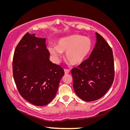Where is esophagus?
Listing matches in <instances>:
<instances>
[{"instance_id":"esophagus-1","label":"esophagus","mask_w":130,"mask_h":130,"mask_svg":"<svg viewBox=\"0 0 130 130\" xmlns=\"http://www.w3.org/2000/svg\"><path fill=\"white\" fill-rule=\"evenodd\" d=\"M64 73H65L66 74H68V73H69V72H70V70H69V69H64Z\"/></svg>"}]
</instances>
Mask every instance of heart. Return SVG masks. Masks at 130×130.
<instances>
[{"label":"heart","mask_w":130,"mask_h":130,"mask_svg":"<svg viewBox=\"0 0 130 130\" xmlns=\"http://www.w3.org/2000/svg\"><path fill=\"white\" fill-rule=\"evenodd\" d=\"M92 46L89 38L75 35L61 39L56 46H50L49 50L50 54L57 58L61 53H66V60L72 65H78L88 56Z\"/></svg>","instance_id":"heart-1"}]
</instances>
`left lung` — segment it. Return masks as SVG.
<instances>
[{"instance_id":"obj_1","label":"left lung","mask_w":130,"mask_h":130,"mask_svg":"<svg viewBox=\"0 0 130 130\" xmlns=\"http://www.w3.org/2000/svg\"><path fill=\"white\" fill-rule=\"evenodd\" d=\"M96 44L89 57L71 71L74 91L85 101L103 96L115 78L112 48L100 34L96 32Z\"/></svg>"}]
</instances>
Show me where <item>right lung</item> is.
I'll list each match as a JSON object with an SVG mask.
<instances>
[{
    "mask_svg": "<svg viewBox=\"0 0 130 130\" xmlns=\"http://www.w3.org/2000/svg\"><path fill=\"white\" fill-rule=\"evenodd\" d=\"M49 56L45 38L29 32L14 52L12 72L17 89L24 99L36 106H45L54 99L64 74L60 66L49 61Z\"/></svg>",
    "mask_w": 130,
    "mask_h": 130,
    "instance_id": "right-lung-1",
    "label": "right lung"
}]
</instances>
